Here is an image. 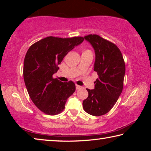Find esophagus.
Instances as JSON below:
<instances>
[{
    "instance_id": "34e87169",
    "label": "esophagus",
    "mask_w": 151,
    "mask_h": 151,
    "mask_svg": "<svg viewBox=\"0 0 151 151\" xmlns=\"http://www.w3.org/2000/svg\"><path fill=\"white\" fill-rule=\"evenodd\" d=\"M81 87V86H79L78 85H76V90H78V89H80Z\"/></svg>"
}]
</instances>
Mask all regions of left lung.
Wrapping results in <instances>:
<instances>
[{"instance_id":"1","label":"left lung","mask_w":151,"mask_h":151,"mask_svg":"<svg viewBox=\"0 0 151 151\" xmlns=\"http://www.w3.org/2000/svg\"><path fill=\"white\" fill-rule=\"evenodd\" d=\"M94 48V70L99 78L94 88H86L88 96L83 102V109L93 116L106 114L116 103L123 88L125 64L122 53L116 45L97 35L84 37Z\"/></svg>"}]
</instances>
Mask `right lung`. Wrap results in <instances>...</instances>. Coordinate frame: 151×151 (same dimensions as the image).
Segmentation results:
<instances>
[{
    "label": "right lung",
    "instance_id": "1",
    "mask_svg": "<svg viewBox=\"0 0 151 151\" xmlns=\"http://www.w3.org/2000/svg\"><path fill=\"white\" fill-rule=\"evenodd\" d=\"M83 40L81 37H48L35 42L28 50L24 60V83L33 103L44 113H60L67 99L75 91L73 81L63 83L53 78L52 75L68 52Z\"/></svg>",
    "mask_w": 151,
    "mask_h": 151
}]
</instances>
